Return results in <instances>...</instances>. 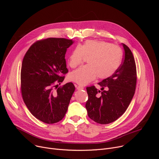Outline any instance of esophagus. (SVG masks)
Listing matches in <instances>:
<instances>
[{
  "label": "esophagus",
  "instance_id": "34e87169",
  "mask_svg": "<svg viewBox=\"0 0 159 159\" xmlns=\"http://www.w3.org/2000/svg\"><path fill=\"white\" fill-rule=\"evenodd\" d=\"M75 87H76V89H77V90H81V89H84V87H82V86H80V85H75Z\"/></svg>",
  "mask_w": 159,
  "mask_h": 159
}]
</instances>
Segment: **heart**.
<instances>
[{
  "mask_svg": "<svg viewBox=\"0 0 159 159\" xmlns=\"http://www.w3.org/2000/svg\"><path fill=\"white\" fill-rule=\"evenodd\" d=\"M88 58V65L72 72L69 79L80 85H85L96 76L101 79L112 75L119 68L121 60V49L111 43L101 40H87L82 45H77L69 58L70 67L75 68Z\"/></svg>",
  "mask_w": 159,
  "mask_h": 159,
  "instance_id": "1",
  "label": "heart"
}]
</instances>
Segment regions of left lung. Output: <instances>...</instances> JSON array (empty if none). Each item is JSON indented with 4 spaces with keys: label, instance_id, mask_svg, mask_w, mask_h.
I'll list each match as a JSON object with an SVG mask.
<instances>
[{
    "label": "left lung",
    "instance_id": "8db88e82",
    "mask_svg": "<svg viewBox=\"0 0 159 159\" xmlns=\"http://www.w3.org/2000/svg\"><path fill=\"white\" fill-rule=\"evenodd\" d=\"M122 45L125 50L123 62L114 74L98 83L102 91L94 85L86 88L89 98L85 107L88 116L99 124L111 123L123 115L135 92V61L130 49L124 43Z\"/></svg>",
    "mask_w": 159,
    "mask_h": 159
}]
</instances>
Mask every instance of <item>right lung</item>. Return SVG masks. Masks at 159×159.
Returning <instances> with one entry per match:
<instances>
[{"label":"right lung","instance_id":"add662e5","mask_svg":"<svg viewBox=\"0 0 159 159\" xmlns=\"http://www.w3.org/2000/svg\"><path fill=\"white\" fill-rule=\"evenodd\" d=\"M74 41L49 38L33 43L25 54L20 71V89L23 101L31 114L47 124L61 120L75 91L72 82H62L68 72L65 58Z\"/></svg>","mask_w":159,"mask_h":159}]
</instances>
